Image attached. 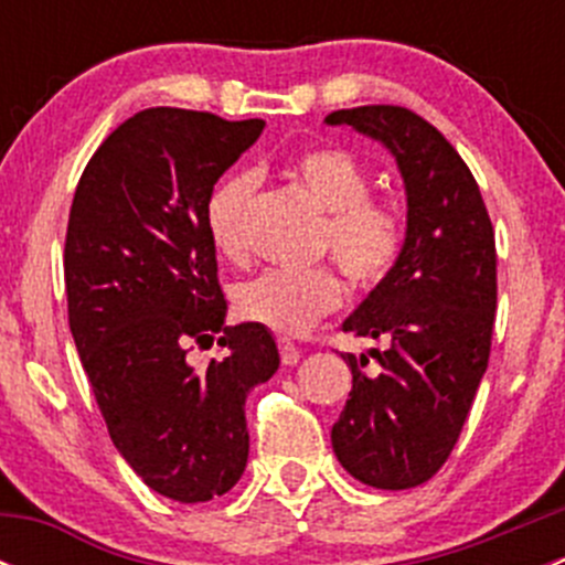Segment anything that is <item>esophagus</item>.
<instances>
[{
  "mask_svg": "<svg viewBox=\"0 0 565 565\" xmlns=\"http://www.w3.org/2000/svg\"><path fill=\"white\" fill-rule=\"evenodd\" d=\"M278 350H281L284 366H298V361L303 358V352H300L292 341H278Z\"/></svg>",
  "mask_w": 565,
  "mask_h": 565,
  "instance_id": "34e87169",
  "label": "esophagus"
}]
</instances>
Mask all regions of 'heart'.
Masks as SVG:
<instances>
[{"label": "heart", "mask_w": 565, "mask_h": 565, "mask_svg": "<svg viewBox=\"0 0 565 565\" xmlns=\"http://www.w3.org/2000/svg\"><path fill=\"white\" fill-rule=\"evenodd\" d=\"M287 174L328 213L319 230V248L330 250L352 287L372 289L383 281L402 256L404 221L391 202L369 196L372 177L361 161L339 147H311L295 156ZM254 177L232 172L213 188L204 207L210 243L230 262L246 256L243 221ZM339 303L341 281L330 267L267 270L241 284L235 292L243 319L281 335L306 333L317 319L339 309Z\"/></svg>", "instance_id": "obj_1"}]
</instances>
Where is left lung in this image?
<instances>
[{"label": "left lung", "mask_w": 565, "mask_h": 565, "mask_svg": "<svg viewBox=\"0 0 565 565\" xmlns=\"http://www.w3.org/2000/svg\"><path fill=\"white\" fill-rule=\"evenodd\" d=\"M324 122L380 141L407 193L402 256L341 324L385 350H369L374 372H363L366 355H341L352 391L330 443L358 481L409 489L446 465L487 372L498 306L492 221L459 152L409 108H341Z\"/></svg>", "instance_id": "obj_1"}]
</instances>
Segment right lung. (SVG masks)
<instances>
[{"mask_svg": "<svg viewBox=\"0 0 565 565\" xmlns=\"http://www.w3.org/2000/svg\"><path fill=\"white\" fill-rule=\"evenodd\" d=\"M265 119L145 108L98 147L65 237L67 319L108 435L136 476L177 503L230 492L248 461L246 398L278 369L265 324L230 328L204 207ZM220 343L196 370L186 344Z\"/></svg>", "mask_w": 565, "mask_h": 565, "instance_id": "obj_1", "label": "right lung"}]
</instances>
